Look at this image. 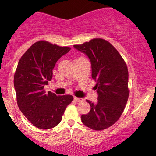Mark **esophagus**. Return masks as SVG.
<instances>
[{
  "label": "esophagus",
  "instance_id": "esophagus-1",
  "mask_svg": "<svg viewBox=\"0 0 156 156\" xmlns=\"http://www.w3.org/2000/svg\"><path fill=\"white\" fill-rule=\"evenodd\" d=\"M74 100L76 102H82L84 101V99H82V98H78V97H74Z\"/></svg>",
  "mask_w": 156,
  "mask_h": 156
}]
</instances>
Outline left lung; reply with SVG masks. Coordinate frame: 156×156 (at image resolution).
Segmentation results:
<instances>
[{
    "label": "left lung",
    "instance_id": "left-lung-1",
    "mask_svg": "<svg viewBox=\"0 0 156 156\" xmlns=\"http://www.w3.org/2000/svg\"><path fill=\"white\" fill-rule=\"evenodd\" d=\"M74 47L90 59L91 76L97 83L98 93L97 103L87 100L91 109L82 115V123L95 131L108 129L120 118L129 99L126 64L116 49L101 38H94Z\"/></svg>",
    "mask_w": 156,
    "mask_h": 156
}]
</instances>
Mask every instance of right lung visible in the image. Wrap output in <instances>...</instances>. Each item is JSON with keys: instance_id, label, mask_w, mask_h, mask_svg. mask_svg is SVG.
Returning a JSON list of instances; mask_svg holds the SVG:
<instances>
[{"instance_id": "obj_1", "label": "right lung", "mask_w": 156, "mask_h": 156, "mask_svg": "<svg viewBox=\"0 0 156 156\" xmlns=\"http://www.w3.org/2000/svg\"><path fill=\"white\" fill-rule=\"evenodd\" d=\"M71 48L52 44L45 40L36 42L18 62L14 74V87L18 106L33 126L50 129L60 123L72 95L57 96L44 90L52 78L57 61Z\"/></svg>"}]
</instances>
